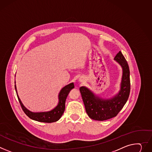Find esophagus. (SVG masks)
<instances>
[{"label":"esophagus","mask_w":152,"mask_h":152,"mask_svg":"<svg viewBox=\"0 0 152 152\" xmlns=\"http://www.w3.org/2000/svg\"><path fill=\"white\" fill-rule=\"evenodd\" d=\"M79 81L80 82H83L84 81V78H83V77H80L79 78Z\"/></svg>","instance_id":"obj_1"}]
</instances>
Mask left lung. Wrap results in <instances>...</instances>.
<instances>
[{"mask_svg": "<svg viewBox=\"0 0 152 152\" xmlns=\"http://www.w3.org/2000/svg\"><path fill=\"white\" fill-rule=\"evenodd\" d=\"M122 69L120 89L110 98H102L88 88H79L86 112L92 119L105 121L115 117L127 102L130 91V70L127 62L119 51L114 58Z\"/></svg>", "mask_w": 152, "mask_h": 152, "instance_id": "8db88e82", "label": "left lung"}]
</instances>
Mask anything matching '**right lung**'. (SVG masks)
Returning a JSON list of instances; mask_svg holds the SVG:
<instances>
[{
	"mask_svg": "<svg viewBox=\"0 0 152 152\" xmlns=\"http://www.w3.org/2000/svg\"><path fill=\"white\" fill-rule=\"evenodd\" d=\"M16 83V81H15ZM73 82L69 84L64 86L59 91L58 94V105L52 110L47 112H33L28 108H26L21 100L20 99L17 91L16 86L15 84V90L20 104L22 107V108L24 113L28 116L30 119L41 122H47L51 123L58 121L62 116L65 108V101L67 98L68 93H70V90L74 88Z\"/></svg>",
	"mask_w": 152,
	"mask_h": 152,
	"instance_id": "add662e5",
	"label": "right lung"
}]
</instances>
